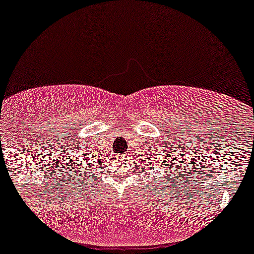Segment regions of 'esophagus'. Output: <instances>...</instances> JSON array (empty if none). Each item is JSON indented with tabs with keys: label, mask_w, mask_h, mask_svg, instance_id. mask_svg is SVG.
Returning <instances> with one entry per match:
<instances>
[{
	"label": "esophagus",
	"mask_w": 254,
	"mask_h": 254,
	"mask_svg": "<svg viewBox=\"0 0 254 254\" xmlns=\"http://www.w3.org/2000/svg\"><path fill=\"white\" fill-rule=\"evenodd\" d=\"M122 156H125V155H122Z\"/></svg>",
	"instance_id": "esophagus-1"
}]
</instances>
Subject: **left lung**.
Masks as SVG:
<instances>
[{
	"instance_id": "1",
	"label": "left lung",
	"mask_w": 254,
	"mask_h": 254,
	"mask_svg": "<svg viewBox=\"0 0 254 254\" xmlns=\"http://www.w3.org/2000/svg\"><path fill=\"white\" fill-rule=\"evenodd\" d=\"M168 144V147H165V144ZM183 145L180 147L179 144L172 142L171 143H165L161 145H156L155 151H153V156L156 157L157 160H154V161L159 162L162 161L165 157H168V161L164 162L165 166H162V170H165V179L166 180H172L174 178H179V174H182L183 172L188 171V167H186L185 161H186V154L184 153ZM189 166V165H188ZM164 178V177H162ZM173 184V183H172ZM176 184V183H174Z\"/></svg>"
}]
</instances>
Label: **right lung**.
I'll list each match as a JSON object with an SVG mask.
<instances>
[{
	"instance_id": "1",
	"label": "right lung",
	"mask_w": 254,
	"mask_h": 254,
	"mask_svg": "<svg viewBox=\"0 0 254 254\" xmlns=\"http://www.w3.org/2000/svg\"><path fill=\"white\" fill-rule=\"evenodd\" d=\"M82 155H84V156H80L75 160V161L77 162V164H75V165H77L78 167H80V171H84V167H86L87 162H88V160H89V159H87V154H82ZM92 166H95V170H99V171L101 170V166H99V164H95V161H92V165H88V168H92Z\"/></svg>"
}]
</instances>
